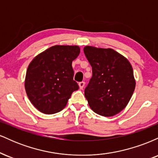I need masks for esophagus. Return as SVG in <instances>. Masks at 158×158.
Listing matches in <instances>:
<instances>
[{
    "label": "esophagus",
    "mask_w": 158,
    "mask_h": 158,
    "mask_svg": "<svg viewBox=\"0 0 158 158\" xmlns=\"http://www.w3.org/2000/svg\"><path fill=\"white\" fill-rule=\"evenodd\" d=\"M85 81H81V82H79V88H80V89H82L83 88H84V86H85Z\"/></svg>",
    "instance_id": "esophagus-1"
}]
</instances>
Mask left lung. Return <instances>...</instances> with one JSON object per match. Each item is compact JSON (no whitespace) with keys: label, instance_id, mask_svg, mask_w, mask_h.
Wrapping results in <instances>:
<instances>
[{"label":"left lung","instance_id":"1","mask_svg":"<svg viewBox=\"0 0 158 158\" xmlns=\"http://www.w3.org/2000/svg\"><path fill=\"white\" fill-rule=\"evenodd\" d=\"M92 77L85 90L90 108L103 117H112L126 108L135 91L133 68L126 57L113 49L85 46Z\"/></svg>","mask_w":158,"mask_h":158}]
</instances>
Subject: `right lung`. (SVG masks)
Returning a JSON list of instances; mask_svg holds the SVG:
<instances>
[{"mask_svg":"<svg viewBox=\"0 0 158 158\" xmlns=\"http://www.w3.org/2000/svg\"><path fill=\"white\" fill-rule=\"evenodd\" d=\"M80 52L77 45H55L32 59L27 68L25 90L39 111L57 113L66 106L79 85L73 80L72 61Z\"/></svg>","mask_w":158,"mask_h":158,"instance_id":"right-lung-1","label":"right lung"}]
</instances>
